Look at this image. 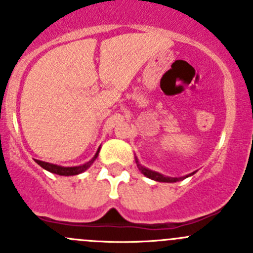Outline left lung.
Segmentation results:
<instances>
[{
	"label": "left lung",
	"instance_id": "1",
	"mask_svg": "<svg viewBox=\"0 0 253 253\" xmlns=\"http://www.w3.org/2000/svg\"><path fill=\"white\" fill-rule=\"evenodd\" d=\"M136 163H137V167H138V169L141 170V172L143 175L147 176V177H149V178H152V180L158 181V182H176V181L183 180V178H186V177H188V176L195 174V172H191V174L183 176V177H169V176L159 174V172L153 171V170H149V169H147V168L142 167V165L138 163V159H137V158H136Z\"/></svg>",
	"mask_w": 253,
	"mask_h": 253
}]
</instances>
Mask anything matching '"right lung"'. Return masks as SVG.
Returning <instances> with one entry per match:
<instances>
[{
	"label": "right lung",
	"mask_w": 253,
	"mask_h": 253,
	"mask_svg": "<svg viewBox=\"0 0 253 253\" xmlns=\"http://www.w3.org/2000/svg\"><path fill=\"white\" fill-rule=\"evenodd\" d=\"M99 152H100V147H99L98 152L95 153V155L93 157V159L86 162L85 164L83 165H79V167H70V168H66V167H60V165H56V164H51V163H46V162H42V160H37L35 162L42 168V169L47 170V171L52 172V174L56 175H60V176H73V175H78L82 174V172L85 171L89 167L94 163V160L98 158Z\"/></svg>",
	"instance_id": "add662e5"
}]
</instances>
